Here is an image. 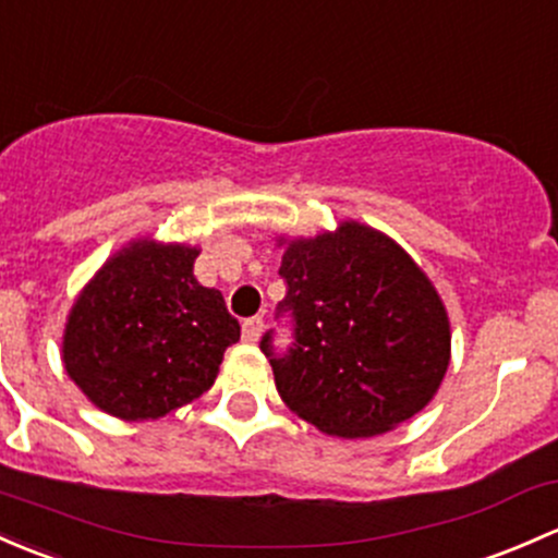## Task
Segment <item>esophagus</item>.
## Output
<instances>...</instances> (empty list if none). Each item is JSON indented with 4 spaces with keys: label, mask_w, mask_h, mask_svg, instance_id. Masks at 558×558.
<instances>
[{
    "label": "esophagus",
    "mask_w": 558,
    "mask_h": 558,
    "mask_svg": "<svg viewBox=\"0 0 558 558\" xmlns=\"http://www.w3.org/2000/svg\"><path fill=\"white\" fill-rule=\"evenodd\" d=\"M262 328H264L262 315H254V318H245L243 320V339H245V342H256V339H259V333H262Z\"/></svg>",
    "instance_id": "1"
}]
</instances>
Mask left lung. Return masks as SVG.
<instances>
[{"label": "left lung", "mask_w": 558, "mask_h": 558, "mask_svg": "<svg viewBox=\"0 0 558 558\" xmlns=\"http://www.w3.org/2000/svg\"><path fill=\"white\" fill-rule=\"evenodd\" d=\"M291 344L269 328L280 398L328 436H377L414 417L449 366V320L425 272L385 234L350 221L286 248Z\"/></svg>", "instance_id": "left-lung-1"}]
</instances>
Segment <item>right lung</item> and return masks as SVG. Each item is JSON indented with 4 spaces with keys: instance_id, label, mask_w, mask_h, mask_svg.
I'll return each mask as SVG.
<instances>
[{
    "instance_id": "obj_1",
    "label": "right lung",
    "mask_w": 558,
    "mask_h": 558,
    "mask_svg": "<svg viewBox=\"0 0 558 558\" xmlns=\"http://www.w3.org/2000/svg\"><path fill=\"white\" fill-rule=\"evenodd\" d=\"M197 248L133 243L72 307L63 363L80 390L122 420H157L214 385L240 324L192 275Z\"/></svg>"
}]
</instances>
